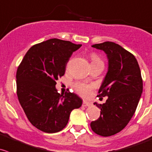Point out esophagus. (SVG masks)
<instances>
[{"instance_id": "esophagus-1", "label": "esophagus", "mask_w": 152, "mask_h": 152, "mask_svg": "<svg viewBox=\"0 0 152 152\" xmlns=\"http://www.w3.org/2000/svg\"><path fill=\"white\" fill-rule=\"evenodd\" d=\"M83 106H85V107H89V106H91L93 104V103L91 102H88V101H83V103H82Z\"/></svg>"}]
</instances>
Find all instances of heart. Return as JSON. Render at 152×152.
<instances>
[{
    "mask_svg": "<svg viewBox=\"0 0 152 152\" xmlns=\"http://www.w3.org/2000/svg\"><path fill=\"white\" fill-rule=\"evenodd\" d=\"M91 63H98L102 62L100 59L99 57L96 54H92L91 56ZM74 89L76 90V92L83 97H88L91 96V92H92L93 86L91 85H87V84L82 83V82H76L73 85Z\"/></svg>",
    "mask_w": 152,
    "mask_h": 152,
    "instance_id": "obj_1",
    "label": "heart"
}]
</instances>
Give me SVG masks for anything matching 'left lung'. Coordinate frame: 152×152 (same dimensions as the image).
<instances>
[{
    "instance_id": "obj_1",
    "label": "left lung",
    "mask_w": 152,
    "mask_h": 152,
    "mask_svg": "<svg viewBox=\"0 0 152 152\" xmlns=\"http://www.w3.org/2000/svg\"><path fill=\"white\" fill-rule=\"evenodd\" d=\"M92 47L105 53L108 69L98 95L107 99L102 104L94 103L101 111L91 127L96 134L112 136L121 132L134 114L142 93L140 69L134 56L117 44L105 42Z\"/></svg>"
}]
</instances>
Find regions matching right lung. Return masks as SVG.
Listing matches in <instances>:
<instances>
[{"label": "right lung", "mask_w": 152, "mask_h": 152, "mask_svg": "<svg viewBox=\"0 0 152 152\" xmlns=\"http://www.w3.org/2000/svg\"><path fill=\"white\" fill-rule=\"evenodd\" d=\"M81 46L69 41L49 39L30 48L18 67L19 102L31 124L42 132L61 131L72 110L82 106V99L76 94H60L56 88L70 56Z\"/></svg>", "instance_id": "1"}]
</instances>
